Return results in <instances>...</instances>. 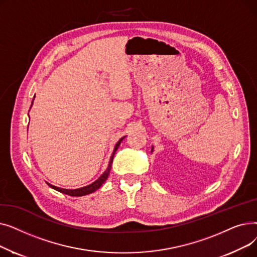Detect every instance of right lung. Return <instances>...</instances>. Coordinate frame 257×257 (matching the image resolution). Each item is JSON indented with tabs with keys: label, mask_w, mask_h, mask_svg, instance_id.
I'll return each instance as SVG.
<instances>
[{
	"label": "right lung",
	"mask_w": 257,
	"mask_h": 257,
	"mask_svg": "<svg viewBox=\"0 0 257 257\" xmlns=\"http://www.w3.org/2000/svg\"><path fill=\"white\" fill-rule=\"evenodd\" d=\"M32 106V105H31ZM124 140V138H121L118 142H117V144L115 145V147H114V150H113V153H112V155H111V157H110V161H109V165H108V168H107V170L101 175V176L94 181V182H92L91 184H89V185H87V186H84V187H80V188H76V190H66V188H61V187H57V186H54V185H51V184H49V186H51L52 188H54V190H56V191H58V192H60V193H63V194H65V195H69V196H74V197H80V196H85V195H88V194H91V193H93L94 191H97L98 188L106 181V179L108 178V175H109V172H110V170H111V165H112V160H113V156H114V154H115V152H116V150H117V148H118V146H119V144H120V142Z\"/></svg>",
	"instance_id": "1"
}]
</instances>
